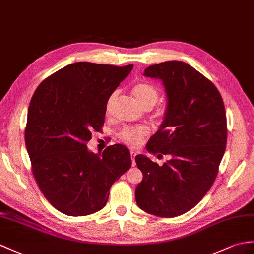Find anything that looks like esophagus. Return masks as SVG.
<instances>
[{
    "label": "esophagus",
    "mask_w": 254,
    "mask_h": 254,
    "mask_svg": "<svg viewBox=\"0 0 254 254\" xmlns=\"http://www.w3.org/2000/svg\"><path fill=\"white\" fill-rule=\"evenodd\" d=\"M135 155H137V153H135L134 151H130V156H131V160H132V166H135V162H134Z\"/></svg>",
    "instance_id": "1"
}]
</instances>
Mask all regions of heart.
Masks as SVG:
<instances>
[{
    "mask_svg": "<svg viewBox=\"0 0 254 254\" xmlns=\"http://www.w3.org/2000/svg\"><path fill=\"white\" fill-rule=\"evenodd\" d=\"M132 94L137 101L145 109L152 108L158 100L159 92L155 86L146 83L140 82L135 84L132 87ZM115 98V94L110 97L107 103V111L109 112L112 104L113 99ZM148 133L147 128L144 126H127L123 128L120 132V139L130 146H139L142 140Z\"/></svg>",
    "mask_w": 254,
    "mask_h": 254,
    "instance_id": "heart-1",
    "label": "heart"
}]
</instances>
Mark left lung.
I'll list each match as a JSON object with an SVG mask.
<instances>
[{"label": "left lung", "mask_w": 254, "mask_h": 254, "mask_svg": "<svg viewBox=\"0 0 254 254\" xmlns=\"http://www.w3.org/2000/svg\"><path fill=\"white\" fill-rule=\"evenodd\" d=\"M144 75L162 79L167 95L165 120L146 150L170 159L158 166L135 156L143 175L135 201L147 213L174 218L194 208L218 176L227 140L225 108L211 80L182 61L150 65Z\"/></svg>", "instance_id": "8db88e82"}]
</instances>
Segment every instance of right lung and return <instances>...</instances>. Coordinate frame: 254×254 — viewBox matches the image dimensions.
Returning <instances> with one entry per match:
<instances>
[{
    "instance_id": "obj_1",
    "label": "right lung",
    "mask_w": 254,
    "mask_h": 254,
    "mask_svg": "<svg viewBox=\"0 0 254 254\" xmlns=\"http://www.w3.org/2000/svg\"><path fill=\"white\" fill-rule=\"evenodd\" d=\"M132 67L75 63L34 91L24 140L35 181L60 212L82 216L101 210L110 188L131 167L123 144L94 154L87 142L92 132L101 131L109 98Z\"/></svg>"
}]
</instances>
